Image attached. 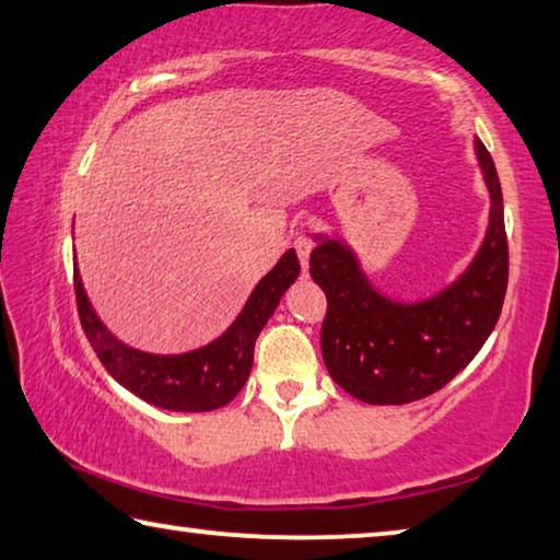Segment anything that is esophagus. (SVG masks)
Here are the masks:
<instances>
[{"mask_svg": "<svg viewBox=\"0 0 560 560\" xmlns=\"http://www.w3.org/2000/svg\"><path fill=\"white\" fill-rule=\"evenodd\" d=\"M294 248H296V256H299V261H301V269H308V256H312V248H314V244H312V238H308L306 234H296L294 236Z\"/></svg>", "mask_w": 560, "mask_h": 560, "instance_id": "34e87169", "label": "esophagus"}]
</instances>
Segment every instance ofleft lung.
Returning a JSON list of instances; mask_svg holds the SVG:
<instances>
[{"label":"left lung","instance_id":"1","mask_svg":"<svg viewBox=\"0 0 560 560\" xmlns=\"http://www.w3.org/2000/svg\"><path fill=\"white\" fill-rule=\"evenodd\" d=\"M474 147L491 194L486 238L471 266L431 299L406 304L378 294L349 246L316 236L308 266L328 301L324 363L363 404L401 406L436 394L474 361L499 322L509 287L503 194L483 141Z\"/></svg>","mask_w":560,"mask_h":560}]
</instances>
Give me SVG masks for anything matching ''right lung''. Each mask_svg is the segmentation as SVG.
<instances>
[{
    "label": "right lung",
    "instance_id": "right-lung-1",
    "mask_svg": "<svg viewBox=\"0 0 560 560\" xmlns=\"http://www.w3.org/2000/svg\"><path fill=\"white\" fill-rule=\"evenodd\" d=\"M301 271L296 252L289 248L279 264L256 283L236 322L217 341L197 351L159 357L121 343L89 304L82 277L74 266V294L79 322L104 369L131 394L166 411H214L242 392L254 363L256 336L277 312L281 296Z\"/></svg>",
    "mask_w": 560,
    "mask_h": 560
}]
</instances>
